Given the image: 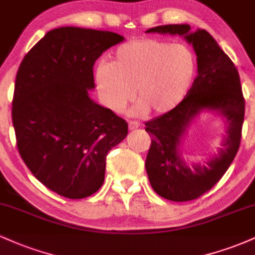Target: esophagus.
<instances>
[{
  "label": "esophagus",
  "mask_w": 255,
  "mask_h": 255,
  "mask_svg": "<svg viewBox=\"0 0 255 255\" xmlns=\"http://www.w3.org/2000/svg\"><path fill=\"white\" fill-rule=\"evenodd\" d=\"M139 124H137V122H129V125H128V127H129V130H135L136 128H139Z\"/></svg>",
  "instance_id": "obj_1"
}]
</instances>
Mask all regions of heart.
Masks as SVG:
<instances>
[{
  "mask_svg": "<svg viewBox=\"0 0 255 255\" xmlns=\"http://www.w3.org/2000/svg\"><path fill=\"white\" fill-rule=\"evenodd\" d=\"M194 54L183 44L153 38L133 39L116 49L110 63L98 64L95 83L99 98L114 113L135 99L134 116L165 115L182 103L195 77Z\"/></svg>",
  "mask_w": 255,
  "mask_h": 255,
  "instance_id": "b5f03b06",
  "label": "heart"
}]
</instances>
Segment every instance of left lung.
Listing matches in <instances>:
<instances>
[{
    "label": "left lung",
    "instance_id": "obj_1",
    "mask_svg": "<svg viewBox=\"0 0 255 255\" xmlns=\"http://www.w3.org/2000/svg\"><path fill=\"white\" fill-rule=\"evenodd\" d=\"M146 33L183 37L197 54L198 77L182 103L145 124L152 139L145 168L153 191L171 201L194 200L221 180L239 151L245 118L239 72L207 31H191V26L181 24L157 26ZM201 112L222 116L226 125L224 147L206 162L191 167L182 156V142Z\"/></svg>",
    "mask_w": 255,
    "mask_h": 255
}]
</instances>
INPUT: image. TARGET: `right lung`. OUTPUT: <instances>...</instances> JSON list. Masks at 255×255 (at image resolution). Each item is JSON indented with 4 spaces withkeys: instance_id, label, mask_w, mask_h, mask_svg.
<instances>
[{
    "instance_id": "1",
    "label": "right lung",
    "mask_w": 255,
    "mask_h": 255,
    "mask_svg": "<svg viewBox=\"0 0 255 255\" xmlns=\"http://www.w3.org/2000/svg\"><path fill=\"white\" fill-rule=\"evenodd\" d=\"M124 40L110 31L55 28L16 73L11 118L17 150L34 177L62 197L97 192L108 152L128 134L127 122L89 95L97 58Z\"/></svg>"
}]
</instances>
